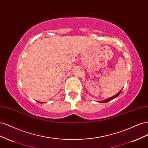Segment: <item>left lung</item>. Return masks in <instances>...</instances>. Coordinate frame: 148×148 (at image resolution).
<instances>
[{
	"mask_svg": "<svg viewBox=\"0 0 148 148\" xmlns=\"http://www.w3.org/2000/svg\"><path fill=\"white\" fill-rule=\"evenodd\" d=\"M122 91V89L121 91H120L117 95H115V96H112V97H109V98H108V99H106V100H104V101H100V102H109V101H111V100H112V99H114V98H115V97H117L120 94V92H121V91Z\"/></svg>",
	"mask_w": 148,
	"mask_h": 148,
	"instance_id": "left-lung-1",
	"label": "left lung"
}]
</instances>
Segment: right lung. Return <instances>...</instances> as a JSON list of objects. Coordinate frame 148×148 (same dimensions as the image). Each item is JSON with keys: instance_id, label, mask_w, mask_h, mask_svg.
I'll list each match as a JSON object with an SVG mask.
<instances>
[{"instance_id": "obj_1", "label": "right lung", "mask_w": 148, "mask_h": 148, "mask_svg": "<svg viewBox=\"0 0 148 148\" xmlns=\"http://www.w3.org/2000/svg\"><path fill=\"white\" fill-rule=\"evenodd\" d=\"M40 103H42V102H40Z\"/></svg>"}]
</instances>
